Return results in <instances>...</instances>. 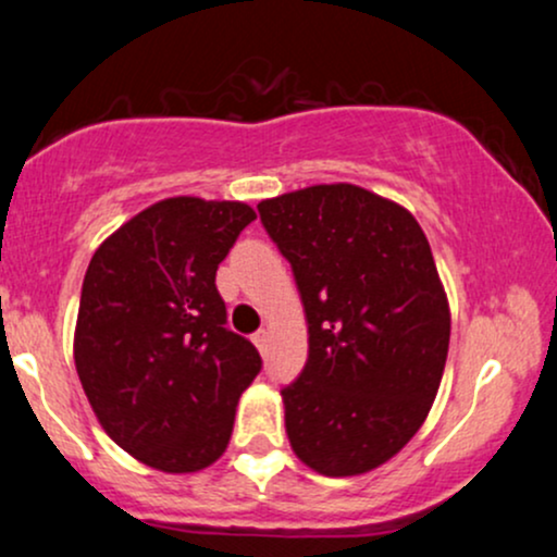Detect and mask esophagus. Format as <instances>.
<instances>
[{
	"instance_id": "esophagus-1",
	"label": "esophagus",
	"mask_w": 557,
	"mask_h": 557,
	"mask_svg": "<svg viewBox=\"0 0 557 557\" xmlns=\"http://www.w3.org/2000/svg\"><path fill=\"white\" fill-rule=\"evenodd\" d=\"M253 343H257V348H259V350H264V348H267V343H270V332H267V330H259L257 335H253Z\"/></svg>"
}]
</instances>
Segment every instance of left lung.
<instances>
[{
	"label": "left lung",
	"mask_w": 557,
	"mask_h": 557,
	"mask_svg": "<svg viewBox=\"0 0 557 557\" xmlns=\"http://www.w3.org/2000/svg\"><path fill=\"white\" fill-rule=\"evenodd\" d=\"M290 264L309 359L285 385L293 450L324 476L393 458L430 413L450 311L430 240L406 209L359 185H311L259 203Z\"/></svg>",
	"instance_id": "8db88e82"
}]
</instances>
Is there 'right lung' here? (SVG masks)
<instances>
[{
	"mask_svg": "<svg viewBox=\"0 0 557 557\" xmlns=\"http://www.w3.org/2000/svg\"><path fill=\"white\" fill-rule=\"evenodd\" d=\"M257 220L240 201L168 198L96 248L83 277L75 369L101 426L170 474L225 453L240 393L261 372L227 330L216 267Z\"/></svg>",
	"mask_w": 557,
	"mask_h": 557,
	"instance_id": "add662e5",
	"label": "right lung"
}]
</instances>
